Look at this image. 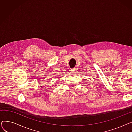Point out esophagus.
<instances>
[{
	"instance_id": "esophagus-1",
	"label": "esophagus",
	"mask_w": 132,
	"mask_h": 132,
	"mask_svg": "<svg viewBox=\"0 0 132 132\" xmlns=\"http://www.w3.org/2000/svg\"><path fill=\"white\" fill-rule=\"evenodd\" d=\"M71 71H72V72L73 73H74L75 72V71H76L75 68H72V69H71Z\"/></svg>"
}]
</instances>
